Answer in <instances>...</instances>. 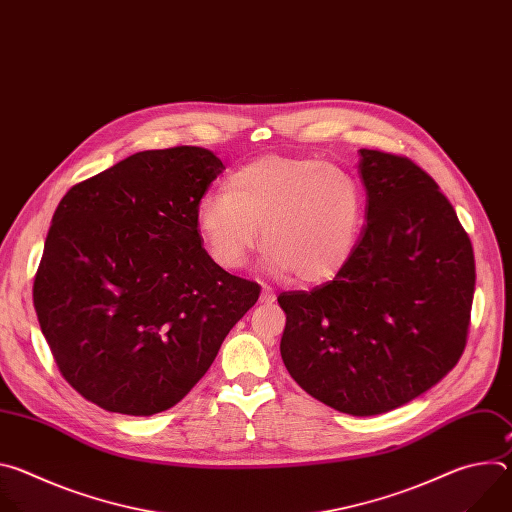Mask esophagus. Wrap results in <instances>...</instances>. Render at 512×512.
Listing matches in <instances>:
<instances>
[{"mask_svg": "<svg viewBox=\"0 0 512 512\" xmlns=\"http://www.w3.org/2000/svg\"><path fill=\"white\" fill-rule=\"evenodd\" d=\"M273 302H275L273 289L267 287V285H263V289H261V304H273Z\"/></svg>", "mask_w": 512, "mask_h": 512, "instance_id": "34e87169", "label": "esophagus"}]
</instances>
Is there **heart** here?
Segmentation results:
<instances>
[{
  "label": "heart",
  "instance_id": "heart-1",
  "mask_svg": "<svg viewBox=\"0 0 512 512\" xmlns=\"http://www.w3.org/2000/svg\"><path fill=\"white\" fill-rule=\"evenodd\" d=\"M362 212V192L346 172L310 158L265 156L235 170L225 192L204 194L194 218L223 269L245 267L263 231L267 269L314 285L350 261Z\"/></svg>",
  "mask_w": 512,
  "mask_h": 512
}]
</instances>
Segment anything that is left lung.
Instances as JSON below:
<instances>
[{
    "label": "left lung",
    "instance_id": "left-lung-1",
    "mask_svg": "<svg viewBox=\"0 0 512 512\" xmlns=\"http://www.w3.org/2000/svg\"><path fill=\"white\" fill-rule=\"evenodd\" d=\"M358 170L367 227L332 281L279 294V350L314 399L369 417L413 401L456 367L476 267L456 210L419 166L360 150Z\"/></svg>",
    "mask_w": 512,
    "mask_h": 512
}]
</instances>
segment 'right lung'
<instances>
[{"mask_svg": "<svg viewBox=\"0 0 512 512\" xmlns=\"http://www.w3.org/2000/svg\"><path fill=\"white\" fill-rule=\"evenodd\" d=\"M223 170L196 145L137 152L72 186L52 216L34 308L62 377L105 411L174 407L259 300L196 229Z\"/></svg>", "mask_w": 512, "mask_h": 512, "instance_id": "1", "label": "right lung"}]
</instances>
